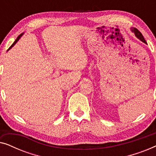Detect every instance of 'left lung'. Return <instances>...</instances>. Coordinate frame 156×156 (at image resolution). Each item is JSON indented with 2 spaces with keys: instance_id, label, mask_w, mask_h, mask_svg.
I'll return each instance as SVG.
<instances>
[{
  "instance_id": "obj_1",
  "label": "left lung",
  "mask_w": 156,
  "mask_h": 156,
  "mask_svg": "<svg viewBox=\"0 0 156 156\" xmlns=\"http://www.w3.org/2000/svg\"><path fill=\"white\" fill-rule=\"evenodd\" d=\"M131 30L132 33H133L134 34H135V36L138 38V39H139L140 41H142L143 42H144V43H146V40H145L144 36L142 35V34L140 33V32L138 31L137 29L135 28V27H131Z\"/></svg>"
}]
</instances>
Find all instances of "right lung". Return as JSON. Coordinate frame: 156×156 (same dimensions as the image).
Instances as JSON below:
<instances>
[{
	"instance_id": "add662e5",
	"label": "right lung",
	"mask_w": 156,
	"mask_h": 156,
	"mask_svg": "<svg viewBox=\"0 0 156 156\" xmlns=\"http://www.w3.org/2000/svg\"><path fill=\"white\" fill-rule=\"evenodd\" d=\"M23 34H24V33H22V34H20V35H19L18 37H17V39H16V40H15V42H13V43H12V45L10 47V48H9V49H8V50H10V49H11V48H12V47H13V46L15 45V44H16L17 43V42H18V40L20 39V37H22V36L23 35Z\"/></svg>"
}]
</instances>
